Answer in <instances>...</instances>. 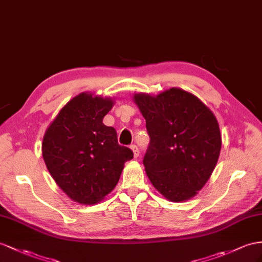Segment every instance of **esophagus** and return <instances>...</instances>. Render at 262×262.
<instances>
[{"label":"esophagus","instance_id":"34e87169","mask_svg":"<svg viewBox=\"0 0 262 262\" xmlns=\"http://www.w3.org/2000/svg\"><path fill=\"white\" fill-rule=\"evenodd\" d=\"M130 149H132V150H133V152H134V157L137 158V157H138V155H139V149H138V147H137L136 145H132V146H130Z\"/></svg>","mask_w":262,"mask_h":262}]
</instances>
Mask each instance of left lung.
I'll list each match as a JSON object with an SVG mask.
<instances>
[{
  "label": "left lung",
  "instance_id": "obj_1",
  "mask_svg": "<svg viewBox=\"0 0 262 262\" xmlns=\"http://www.w3.org/2000/svg\"><path fill=\"white\" fill-rule=\"evenodd\" d=\"M150 138L144 166L152 186L173 203L197 195L217 165L219 125L192 94L172 87L157 96L134 95Z\"/></svg>",
  "mask_w": 262,
  "mask_h": 262
}]
</instances>
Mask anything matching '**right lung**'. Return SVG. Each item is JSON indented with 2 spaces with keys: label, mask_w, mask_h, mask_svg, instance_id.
<instances>
[{
  "label": "right lung",
  "mask_w": 262,
  "mask_h": 262,
  "mask_svg": "<svg viewBox=\"0 0 262 262\" xmlns=\"http://www.w3.org/2000/svg\"><path fill=\"white\" fill-rule=\"evenodd\" d=\"M113 105L112 98L80 93L59 111L43 137L42 155L51 176L78 204L103 200L133 158L128 147L118 145L115 128L103 124Z\"/></svg>",
  "instance_id": "obj_1"
}]
</instances>
